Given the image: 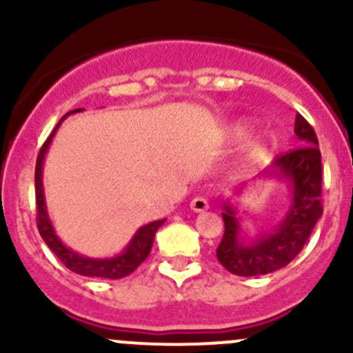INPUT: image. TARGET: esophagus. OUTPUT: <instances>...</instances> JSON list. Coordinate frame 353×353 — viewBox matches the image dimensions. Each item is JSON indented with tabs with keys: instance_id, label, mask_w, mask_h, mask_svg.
Here are the masks:
<instances>
[{
	"instance_id": "34e87169",
	"label": "esophagus",
	"mask_w": 353,
	"mask_h": 353,
	"mask_svg": "<svg viewBox=\"0 0 353 353\" xmlns=\"http://www.w3.org/2000/svg\"><path fill=\"white\" fill-rule=\"evenodd\" d=\"M190 206H191V210H193V212H205V210H208L210 205H208V199H206V198L194 196L193 199H191Z\"/></svg>"
}]
</instances>
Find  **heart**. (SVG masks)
<instances>
[{"label":"heart","mask_w":353,"mask_h":353,"mask_svg":"<svg viewBox=\"0 0 353 353\" xmlns=\"http://www.w3.org/2000/svg\"><path fill=\"white\" fill-rule=\"evenodd\" d=\"M245 131H248V126H245V124H239V126L236 128V134H239V137H243Z\"/></svg>","instance_id":"obj_1"}]
</instances>
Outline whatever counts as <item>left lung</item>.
Here are the masks:
<instances>
[{"instance_id": "left-lung-1", "label": "left lung", "mask_w": 353, "mask_h": 353, "mask_svg": "<svg viewBox=\"0 0 353 353\" xmlns=\"http://www.w3.org/2000/svg\"><path fill=\"white\" fill-rule=\"evenodd\" d=\"M295 134L301 147L273 160L265 174L288 181L292 188L290 208L275 232L245 244L239 237V219L234 206L223 203V237L216 258L227 272L237 276H258L287 266L307 243L316 222L323 215L321 152L311 124L297 114Z\"/></svg>"}]
</instances>
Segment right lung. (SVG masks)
<instances>
[{
    "label": "right lung",
    "instance_id": "right-lung-1",
    "mask_svg": "<svg viewBox=\"0 0 353 353\" xmlns=\"http://www.w3.org/2000/svg\"><path fill=\"white\" fill-rule=\"evenodd\" d=\"M80 110L83 109L70 110L66 116H70V114L73 112H80ZM65 117H61V121L65 119ZM61 121L56 124L52 133L49 134L48 140L44 141V145H42L41 152H39L37 155V163H35V203H37L39 234H41V237L44 239V243L48 244V248L58 256L59 261H61L66 268H70L71 272L83 276H99V279H110V280L123 279V276H128L130 273H133L134 270H137L138 266L148 258L152 244H154L157 229H159L165 220H155V222L140 227V229L137 230V234L133 236V239H131V243L128 244V248L124 249L121 254L114 256V258H105V259L87 258V256H81L78 254V252L71 251L70 248H66V245L59 241V237L56 236L54 229H52V223L48 215V208H46L44 188H42V163H44L46 152H48L52 137H54L56 130L59 128Z\"/></svg>",
    "mask_w": 353,
    "mask_h": 353
}]
</instances>
